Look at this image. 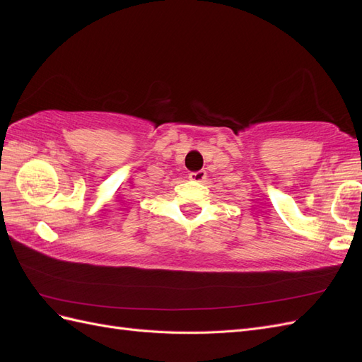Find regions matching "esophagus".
<instances>
[{
	"label": "esophagus",
	"instance_id": "esophagus-1",
	"mask_svg": "<svg viewBox=\"0 0 362 362\" xmlns=\"http://www.w3.org/2000/svg\"><path fill=\"white\" fill-rule=\"evenodd\" d=\"M189 178H190L192 181H196V182H202V181L206 178V172H205V170L190 172V173H189Z\"/></svg>",
	"mask_w": 362,
	"mask_h": 362
}]
</instances>
